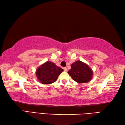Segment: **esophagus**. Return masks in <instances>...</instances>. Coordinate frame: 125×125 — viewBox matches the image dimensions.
Masks as SVG:
<instances>
[{
    "label": "esophagus",
    "mask_w": 125,
    "mask_h": 125,
    "mask_svg": "<svg viewBox=\"0 0 125 125\" xmlns=\"http://www.w3.org/2000/svg\"><path fill=\"white\" fill-rule=\"evenodd\" d=\"M63 70L64 71H67V68L66 67H64L63 68Z\"/></svg>",
    "instance_id": "34e87169"
}]
</instances>
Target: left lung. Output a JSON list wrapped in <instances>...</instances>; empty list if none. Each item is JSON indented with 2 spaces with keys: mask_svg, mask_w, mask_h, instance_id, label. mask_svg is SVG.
Returning a JSON list of instances; mask_svg holds the SVG:
<instances>
[{
  "mask_svg": "<svg viewBox=\"0 0 125 125\" xmlns=\"http://www.w3.org/2000/svg\"><path fill=\"white\" fill-rule=\"evenodd\" d=\"M71 67L68 73L76 82L87 83L92 79L93 70L86 63L81 61H76L71 64Z\"/></svg>",
  "mask_w": 125,
  "mask_h": 125,
  "instance_id": "1",
  "label": "left lung"
}]
</instances>
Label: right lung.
Here are the masks:
<instances>
[{
    "mask_svg": "<svg viewBox=\"0 0 125 125\" xmlns=\"http://www.w3.org/2000/svg\"><path fill=\"white\" fill-rule=\"evenodd\" d=\"M63 71L62 69L56 66L54 63L48 61L37 69L36 75L41 83L51 84L57 80Z\"/></svg>",
    "mask_w": 125,
    "mask_h": 125,
    "instance_id": "1",
    "label": "right lung"
}]
</instances>
